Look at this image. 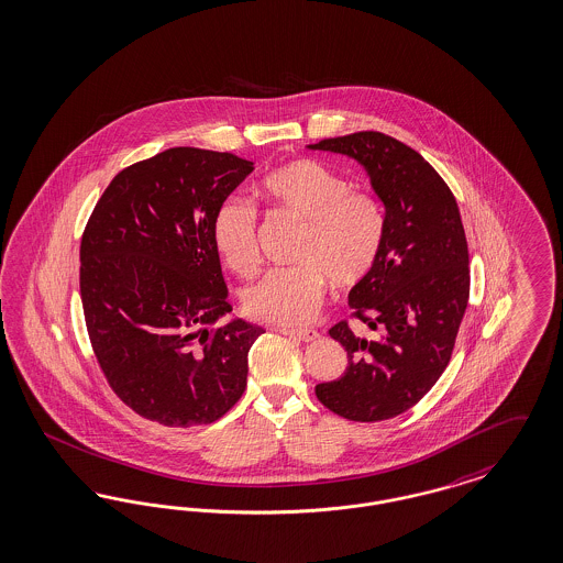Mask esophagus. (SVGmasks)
Listing matches in <instances>:
<instances>
[{"label":"esophagus","mask_w":563,"mask_h":563,"mask_svg":"<svg viewBox=\"0 0 563 563\" xmlns=\"http://www.w3.org/2000/svg\"><path fill=\"white\" fill-rule=\"evenodd\" d=\"M277 332H279V334H286V336H294V339H298V341H302V343H313V341H318L319 339L318 330H307V328H300V330H294V328H277Z\"/></svg>","instance_id":"1"}]
</instances>
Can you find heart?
<instances>
[{
	"instance_id": "b5f03b06",
	"label": "heart",
	"mask_w": 563,
	"mask_h": 563,
	"mask_svg": "<svg viewBox=\"0 0 563 563\" xmlns=\"http://www.w3.org/2000/svg\"><path fill=\"white\" fill-rule=\"evenodd\" d=\"M258 194L279 212L305 222L290 269H271L242 294L245 313L258 321L298 325L318 313L328 279L339 288L362 284L385 244V212L376 196L351 189L339 172L316 159H292L269 172ZM212 244L227 269L252 275L258 267L256 210L227 199L212 222Z\"/></svg>"
}]
</instances>
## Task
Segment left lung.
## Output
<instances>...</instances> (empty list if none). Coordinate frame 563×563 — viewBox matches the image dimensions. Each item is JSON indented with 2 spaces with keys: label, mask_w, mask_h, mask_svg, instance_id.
<instances>
[{
  "label": "left lung",
  "mask_w": 563,
  "mask_h": 563,
  "mask_svg": "<svg viewBox=\"0 0 563 563\" xmlns=\"http://www.w3.org/2000/svg\"><path fill=\"white\" fill-rule=\"evenodd\" d=\"M309 148L353 157L385 206L376 267L351 288L349 307L372 336L339 321L343 376L316 387L319 401L357 422L404 415L438 383L468 302V247L459 203L433 166L383 132H355Z\"/></svg>",
  "instance_id": "8db88e82"
}]
</instances>
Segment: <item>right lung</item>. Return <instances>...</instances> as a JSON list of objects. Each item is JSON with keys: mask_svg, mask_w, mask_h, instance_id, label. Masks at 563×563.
Returning <instances> with one entry per match:
<instances>
[{"mask_svg": "<svg viewBox=\"0 0 563 563\" xmlns=\"http://www.w3.org/2000/svg\"><path fill=\"white\" fill-rule=\"evenodd\" d=\"M254 164L174 147L120 172L79 247L90 343L111 389L166 427L208 424L242 397L265 332L231 313L212 222Z\"/></svg>", "mask_w": 563, "mask_h": 563, "instance_id": "add662e5", "label": "right lung"}]
</instances>
